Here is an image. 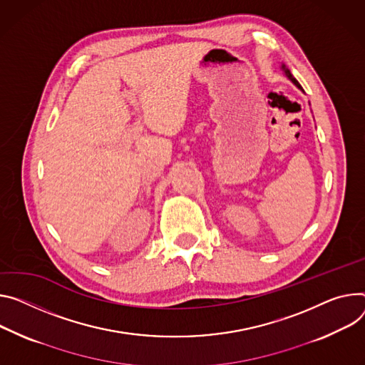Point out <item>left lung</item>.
Returning <instances> with one entry per match:
<instances>
[{"label": "left lung", "instance_id": "1", "mask_svg": "<svg viewBox=\"0 0 365 365\" xmlns=\"http://www.w3.org/2000/svg\"><path fill=\"white\" fill-rule=\"evenodd\" d=\"M281 68H282V70H284V73H285V76H287V77H288V78H289V80H291V81H292V83H294V84H295V86H297V87H298V88H300V90H303V88H302V86H300V83H298V81H297V80H295V78H294V77H292V74H291V73H289V70H288V68H287V67H285V65H284V63H282V67H281Z\"/></svg>", "mask_w": 365, "mask_h": 365}]
</instances>
